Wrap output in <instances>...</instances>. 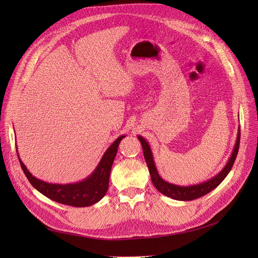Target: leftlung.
<instances>
[{"mask_svg":"<svg viewBox=\"0 0 258 258\" xmlns=\"http://www.w3.org/2000/svg\"><path fill=\"white\" fill-rule=\"evenodd\" d=\"M140 142L142 144L143 148V154H144V158L147 163L148 171H150L152 182L154 186L157 188L158 191L165 195L167 197L172 198L174 200H179V201H189L197 199L199 197L205 196V195L209 194L210 191H212L214 188L220 185L225 177L228 175L230 172V170L233 166V162L236 160L237 154L239 151V144H240V128L238 129V135H237V141L235 144V147H233V151L231 153L230 158L228 159L226 166L222 169L221 172H218L215 176L212 178L208 179L206 182H202L199 184H195V185H189V186H181V185H176L169 183L163 179L157 171V168H156L154 157H153V153L150 145L146 142V140L141 137L138 136Z\"/></svg>","mask_w":258,"mask_h":258,"instance_id":"1","label":"left lung"}]
</instances>
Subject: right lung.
I'll list each match as a JSON object with an SVG mask.
<instances>
[{"mask_svg":"<svg viewBox=\"0 0 258 258\" xmlns=\"http://www.w3.org/2000/svg\"><path fill=\"white\" fill-rule=\"evenodd\" d=\"M124 137L126 136L122 135L117 138L110 145L98 163L97 168L93 170V172L89 176L81 182L71 184H52L35 177L30 173L25 163L21 161L18 151L17 155L23 172L36 190L47 198L58 202V204L84 208L97 204L105 196L108 188L112 165L117 154V148H118L120 141Z\"/></svg>","mask_w":258,"mask_h":258,"instance_id":"obj_1","label":"right lung"}]
</instances>
